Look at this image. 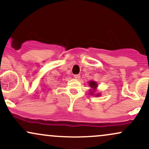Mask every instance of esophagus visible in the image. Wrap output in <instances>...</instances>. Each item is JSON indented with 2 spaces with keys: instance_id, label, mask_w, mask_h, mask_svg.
<instances>
[{
  "instance_id": "34e87169",
  "label": "esophagus",
  "mask_w": 149,
  "mask_h": 149,
  "mask_svg": "<svg viewBox=\"0 0 149 149\" xmlns=\"http://www.w3.org/2000/svg\"><path fill=\"white\" fill-rule=\"evenodd\" d=\"M74 78H76V79H79V78H80V74H76V75H74Z\"/></svg>"
}]
</instances>
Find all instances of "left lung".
I'll use <instances>...</instances> for the list:
<instances>
[{"label": "left lung", "instance_id": "8db88e82", "mask_svg": "<svg viewBox=\"0 0 149 149\" xmlns=\"http://www.w3.org/2000/svg\"><path fill=\"white\" fill-rule=\"evenodd\" d=\"M89 85H90V86L92 88H93V90H95V88L97 87V83L95 81H90V83H89ZM92 94V92H91V95ZM97 96H100V95H97Z\"/></svg>", "mask_w": 149, "mask_h": 149}]
</instances>
